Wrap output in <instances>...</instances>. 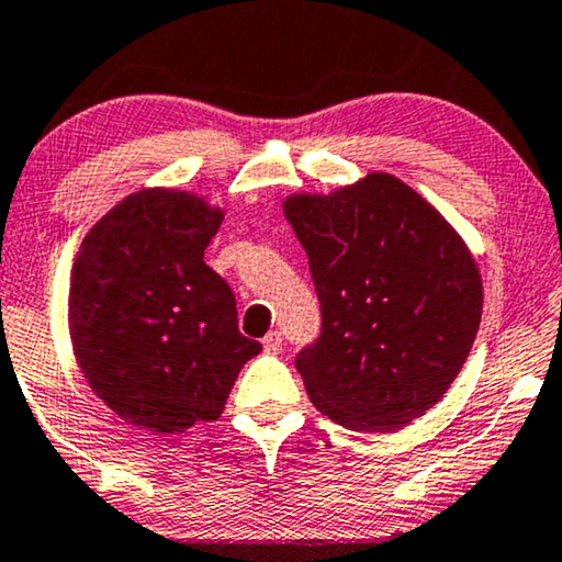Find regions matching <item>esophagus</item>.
<instances>
[{
	"label": "esophagus",
	"mask_w": 562,
	"mask_h": 562,
	"mask_svg": "<svg viewBox=\"0 0 562 562\" xmlns=\"http://www.w3.org/2000/svg\"><path fill=\"white\" fill-rule=\"evenodd\" d=\"M262 346H265L267 353H280L282 351V334H280V330H270V334L262 338Z\"/></svg>",
	"instance_id": "obj_1"
}]
</instances>
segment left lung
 Masks as SVG:
<instances>
[{
  "label": "left lung",
  "mask_w": 562,
  "mask_h": 562,
  "mask_svg": "<svg viewBox=\"0 0 562 562\" xmlns=\"http://www.w3.org/2000/svg\"><path fill=\"white\" fill-rule=\"evenodd\" d=\"M321 300V336L295 357L307 397L359 432L425 415L469 359L479 267L456 228L386 172L282 203Z\"/></svg>",
  "instance_id": "obj_1"
}]
</instances>
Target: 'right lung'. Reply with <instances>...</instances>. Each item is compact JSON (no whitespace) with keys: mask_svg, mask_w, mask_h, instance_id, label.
<instances>
[{"mask_svg":"<svg viewBox=\"0 0 562 562\" xmlns=\"http://www.w3.org/2000/svg\"><path fill=\"white\" fill-rule=\"evenodd\" d=\"M224 211L193 193L126 195L70 272V341L89 386L126 423L176 436L224 413L262 344L239 334L228 282L203 262Z\"/></svg>","mask_w":562,"mask_h":562,"instance_id":"add662e5","label":"right lung"}]
</instances>
